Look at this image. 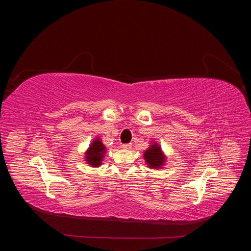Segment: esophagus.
Wrapping results in <instances>:
<instances>
[{
  "label": "esophagus",
  "instance_id": "esophagus-1",
  "mask_svg": "<svg viewBox=\"0 0 251 251\" xmlns=\"http://www.w3.org/2000/svg\"><path fill=\"white\" fill-rule=\"evenodd\" d=\"M131 147H132V144H130V143H129V144H123L122 145V148L126 149V150H129Z\"/></svg>",
  "mask_w": 251,
  "mask_h": 251
}]
</instances>
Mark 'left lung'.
<instances>
[{
    "mask_svg": "<svg viewBox=\"0 0 251 251\" xmlns=\"http://www.w3.org/2000/svg\"><path fill=\"white\" fill-rule=\"evenodd\" d=\"M144 159L150 169L162 168L166 162V157L157 142H153L144 152Z\"/></svg>",
    "mask_w": 251,
    "mask_h": 251,
    "instance_id": "obj_1",
    "label": "left lung"
}]
</instances>
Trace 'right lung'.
<instances>
[{
    "mask_svg": "<svg viewBox=\"0 0 251 251\" xmlns=\"http://www.w3.org/2000/svg\"><path fill=\"white\" fill-rule=\"evenodd\" d=\"M106 153V147L102 144L99 138L94 139L91 145L85 152V161L91 167H99L102 164V160Z\"/></svg>",
    "mask_w": 251,
    "mask_h": 251,
    "instance_id": "right-lung-1",
    "label": "right lung"
}]
</instances>
